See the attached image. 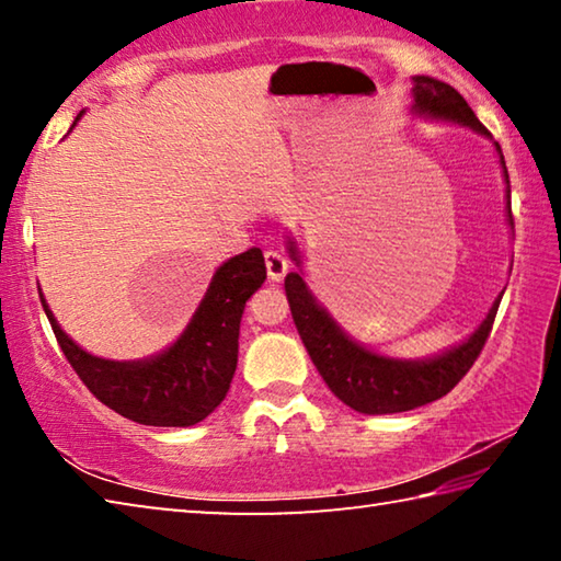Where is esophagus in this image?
<instances>
[{
	"label": "esophagus",
	"mask_w": 561,
	"mask_h": 561,
	"mask_svg": "<svg viewBox=\"0 0 561 561\" xmlns=\"http://www.w3.org/2000/svg\"><path fill=\"white\" fill-rule=\"evenodd\" d=\"M264 264H267V274H270L272 282H279L284 274H287V270H289V260L284 257V254L277 252V250L264 252Z\"/></svg>",
	"instance_id": "34e87169"
}]
</instances>
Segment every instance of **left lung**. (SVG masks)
<instances>
[{
    "instance_id": "obj_1",
    "label": "left lung",
    "mask_w": 561,
    "mask_h": 561,
    "mask_svg": "<svg viewBox=\"0 0 561 561\" xmlns=\"http://www.w3.org/2000/svg\"><path fill=\"white\" fill-rule=\"evenodd\" d=\"M411 87L413 116L453 123V126L470 128L478 136L490 138L488 128L474 116L468 101L445 81L433 79V76H413ZM495 146L502 180H505V217L512 230L515 222H512L510 207V175L500 146ZM287 252L299 270L284 277V289H287L291 319L297 324L304 346H307L317 371L331 388V393L348 408L366 415L413 411L417 405L433 403L445 393H450L455 383L470 371L474 358L480 356L482 346H485L500 299L505 294V289L497 294V299L492 301L490 311L480 321L478 329L455 346L423 358H398L360 344L331 317V311L317 299V294L309 289L307 279H304L301 252L291 234H287Z\"/></svg>"
}]
</instances>
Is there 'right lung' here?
<instances>
[{"instance_id": "right-lung-1", "label": "right lung", "mask_w": 561, "mask_h": 561, "mask_svg": "<svg viewBox=\"0 0 561 561\" xmlns=\"http://www.w3.org/2000/svg\"><path fill=\"white\" fill-rule=\"evenodd\" d=\"M264 279L267 267L257 247L225 260L183 334L158 354L133 360L103 358L76 344L56 321L42 289L39 297L64 356L103 405L140 425L190 428L205 421L230 391L244 304Z\"/></svg>"}]
</instances>
